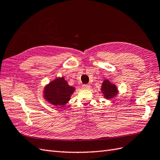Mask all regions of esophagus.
I'll return each instance as SVG.
<instances>
[{
	"label": "esophagus",
	"instance_id": "1",
	"mask_svg": "<svg viewBox=\"0 0 160 160\" xmlns=\"http://www.w3.org/2000/svg\"><path fill=\"white\" fill-rule=\"evenodd\" d=\"M91 86L89 84H83L82 85V88H84V89H89L90 88Z\"/></svg>",
	"mask_w": 160,
	"mask_h": 160
}]
</instances>
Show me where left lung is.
Instances as JSON below:
<instances>
[{
	"mask_svg": "<svg viewBox=\"0 0 160 160\" xmlns=\"http://www.w3.org/2000/svg\"><path fill=\"white\" fill-rule=\"evenodd\" d=\"M102 91L106 99H111L115 97L118 93V91L115 85L112 84L108 80L103 81L102 85Z\"/></svg>",
	"mask_w": 160,
	"mask_h": 160,
	"instance_id": "left-lung-1",
	"label": "left lung"
}]
</instances>
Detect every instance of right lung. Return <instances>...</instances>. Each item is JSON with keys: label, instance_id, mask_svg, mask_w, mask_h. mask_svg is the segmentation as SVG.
Wrapping results in <instances>:
<instances>
[{"label": "right lung", "instance_id": "1", "mask_svg": "<svg viewBox=\"0 0 160 160\" xmlns=\"http://www.w3.org/2000/svg\"><path fill=\"white\" fill-rule=\"evenodd\" d=\"M74 91V87L68 85L64 78H58L47 85L44 89V98L54 106L62 108L69 101Z\"/></svg>", "mask_w": 160, "mask_h": 160}]
</instances>
